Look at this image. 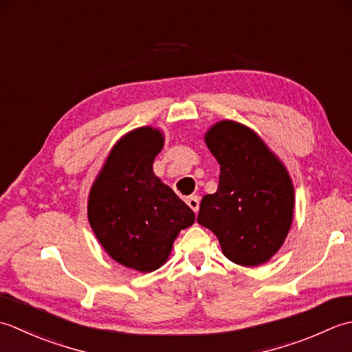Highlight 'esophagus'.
Returning <instances> with one entry per match:
<instances>
[{
    "label": "esophagus",
    "mask_w": 352,
    "mask_h": 352,
    "mask_svg": "<svg viewBox=\"0 0 352 352\" xmlns=\"http://www.w3.org/2000/svg\"><path fill=\"white\" fill-rule=\"evenodd\" d=\"M186 204H188V206L191 208L192 211L197 212L199 205H200V199H199V196H190L188 199H186Z\"/></svg>",
    "instance_id": "esophagus-1"
}]
</instances>
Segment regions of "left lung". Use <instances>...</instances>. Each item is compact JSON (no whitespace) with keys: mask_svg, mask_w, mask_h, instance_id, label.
<instances>
[{"mask_svg":"<svg viewBox=\"0 0 352 352\" xmlns=\"http://www.w3.org/2000/svg\"><path fill=\"white\" fill-rule=\"evenodd\" d=\"M220 164L219 188L204 196L197 221L217 235L225 256L260 266L283 246L295 210L289 171L252 129L223 120L205 135Z\"/></svg>","mask_w":352,"mask_h":352,"instance_id":"1","label":"left lung"}]
</instances>
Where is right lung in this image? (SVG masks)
<instances>
[{"mask_svg":"<svg viewBox=\"0 0 352 352\" xmlns=\"http://www.w3.org/2000/svg\"><path fill=\"white\" fill-rule=\"evenodd\" d=\"M162 132L138 127L112 147L91 186L88 220L97 240L117 263L148 274L160 269L177 234L195 212L153 173Z\"/></svg>","mask_w":352,"mask_h":352,"instance_id":"right-lung-1","label":"right lung"}]
</instances>
